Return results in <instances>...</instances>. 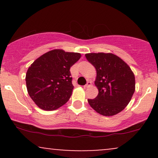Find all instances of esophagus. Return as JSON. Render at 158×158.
I'll return each instance as SVG.
<instances>
[{"mask_svg":"<svg viewBox=\"0 0 158 158\" xmlns=\"http://www.w3.org/2000/svg\"><path fill=\"white\" fill-rule=\"evenodd\" d=\"M91 85H92V83H91V81H88V82H87V84L85 85H84V88H89V87H90L91 86Z\"/></svg>","mask_w":158,"mask_h":158,"instance_id":"esophagus-1","label":"esophagus"}]
</instances>
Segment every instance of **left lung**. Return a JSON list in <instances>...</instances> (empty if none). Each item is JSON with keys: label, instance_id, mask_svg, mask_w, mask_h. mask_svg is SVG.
<instances>
[{"label": "left lung", "instance_id": "1", "mask_svg": "<svg viewBox=\"0 0 158 158\" xmlns=\"http://www.w3.org/2000/svg\"><path fill=\"white\" fill-rule=\"evenodd\" d=\"M87 60L97 70L95 85L99 94L88 99L92 108L103 116H114L124 109L135 90V77L130 67L112 53H87Z\"/></svg>", "mask_w": 158, "mask_h": 158}]
</instances>
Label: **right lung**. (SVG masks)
<instances>
[{
	"mask_svg": "<svg viewBox=\"0 0 158 158\" xmlns=\"http://www.w3.org/2000/svg\"><path fill=\"white\" fill-rule=\"evenodd\" d=\"M81 58L79 52L52 50L38 58L26 74L27 91L41 109L53 110L70 99L73 85L70 68Z\"/></svg>",
	"mask_w": 158,
	"mask_h": 158,
	"instance_id": "obj_1",
	"label": "right lung"
}]
</instances>
